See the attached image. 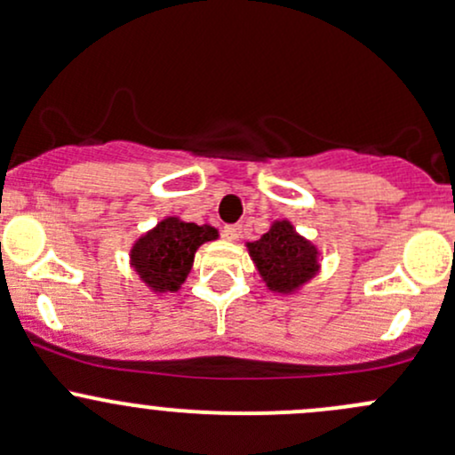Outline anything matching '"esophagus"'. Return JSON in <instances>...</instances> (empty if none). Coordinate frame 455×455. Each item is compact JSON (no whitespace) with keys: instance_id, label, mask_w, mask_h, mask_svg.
Listing matches in <instances>:
<instances>
[{"instance_id":"34e87169","label":"esophagus","mask_w":455,"mask_h":455,"mask_svg":"<svg viewBox=\"0 0 455 455\" xmlns=\"http://www.w3.org/2000/svg\"><path fill=\"white\" fill-rule=\"evenodd\" d=\"M222 233H224V237H227V240H240L242 224H227V227L222 228Z\"/></svg>"}]
</instances>
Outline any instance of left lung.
<instances>
[{
  "label": "left lung",
  "mask_w": 455,
  "mask_h": 455,
  "mask_svg": "<svg viewBox=\"0 0 455 455\" xmlns=\"http://www.w3.org/2000/svg\"><path fill=\"white\" fill-rule=\"evenodd\" d=\"M252 261L267 288L291 291L312 279L318 270V252L309 242L296 235L290 222H275L259 242L248 243Z\"/></svg>",
  "instance_id": "8db88e82"
}]
</instances>
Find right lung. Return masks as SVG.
Instances as JSON below:
<instances>
[{
	"instance_id": "right-lung-1",
	"label": "right lung",
	"mask_w": 455,
	"mask_h": 455,
	"mask_svg": "<svg viewBox=\"0 0 455 455\" xmlns=\"http://www.w3.org/2000/svg\"><path fill=\"white\" fill-rule=\"evenodd\" d=\"M215 237L218 231L207 224L198 227L179 218H165L132 246V267L155 291H176L189 275L200 243Z\"/></svg>"
}]
</instances>
